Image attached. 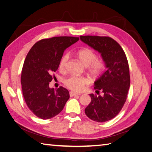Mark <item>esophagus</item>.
I'll return each mask as SVG.
<instances>
[{
	"label": "esophagus",
	"mask_w": 152,
	"mask_h": 152,
	"mask_svg": "<svg viewBox=\"0 0 152 152\" xmlns=\"http://www.w3.org/2000/svg\"><path fill=\"white\" fill-rule=\"evenodd\" d=\"M70 95L71 97H72V96H79V95H80V94H77V93H74V92H72V91H71V92H70Z\"/></svg>",
	"instance_id": "obj_1"
}]
</instances>
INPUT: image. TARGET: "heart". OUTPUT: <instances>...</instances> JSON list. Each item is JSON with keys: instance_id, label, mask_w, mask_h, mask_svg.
I'll list each match as a JSON object with an SVG mask.
<instances>
[{"instance_id": "1", "label": "heart", "mask_w": 152, "mask_h": 152, "mask_svg": "<svg viewBox=\"0 0 152 152\" xmlns=\"http://www.w3.org/2000/svg\"><path fill=\"white\" fill-rule=\"evenodd\" d=\"M77 56L80 62L86 66H89V72L91 75L96 76L99 75L103 69L102 60L96 59V54L88 48L82 49L77 52ZM69 59V54H64L59 62V68L61 70H65ZM64 84L75 92H79L83 89L84 86L88 84V80L84 77L72 75L64 79Z\"/></svg>"}]
</instances>
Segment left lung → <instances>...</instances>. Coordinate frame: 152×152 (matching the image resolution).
<instances>
[{"instance_id":"1","label":"left lung","mask_w":152,"mask_h":152,"mask_svg":"<svg viewBox=\"0 0 152 152\" xmlns=\"http://www.w3.org/2000/svg\"><path fill=\"white\" fill-rule=\"evenodd\" d=\"M80 39L101 54L107 68L94 84L96 93L99 94L102 91L103 95L90 94L91 102L85 113L94 121L107 122L117 115L127 99L130 75L126 54L109 37L87 35L80 36Z\"/></svg>"}]
</instances>
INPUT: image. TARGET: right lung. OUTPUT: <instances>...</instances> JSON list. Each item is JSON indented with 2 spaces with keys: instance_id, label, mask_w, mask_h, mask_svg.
I'll use <instances>...</instances> for the list:
<instances>
[{
  "instance_id": "right-lung-1",
  "label": "right lung",
  "mask_w": 152,
  "mask_h": 152,
  "mask_svg": "<svg viewBox=\"0 0 152 152\" xmlns=\"http://www.w3.org/2000/svg\"><path fill=\"white\" fill-rule=\"evenodd\" d=\"M79 40L74 37L42 39L27 54L21 72L22 92L28 107L37 117L45 120L57 115L70 98L65 87L54 90L49 85L65 50Z\"/></svg>"
}]
</instances>
